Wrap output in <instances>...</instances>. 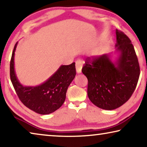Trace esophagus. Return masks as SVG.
<instances>
[{
  "label": "esophagus",
  "mask_w": 147,
  "mask_h": 147,
  "mask_svg": "<svg viewBox=\"0 0 147 147\" xmlns=\"http://www.w3.org/2000/svg\"><path fill=\"white\" fill-rule=\"evenodd\" d=\"M82 65L83 62L81 61V60H77V61H76V73L78 74H80L81 73V72H82Z\"/></svg>",
  "instance_id": "1"
}]
</instances>
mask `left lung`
<instances>
[{"mask_svg":"<svg viewBox=\"0 0 147 147\" xmlns=\"http://www.w3.org/2000/svg\"><path fill=\"white\" fill-rule=\"evenodd\" d=\"M116 50L87 59L82 72L88 80V95L100 109L111 111L130 98L138 82L140 68L134 46L122 31L116 30ZM117 54L115 60L113 55Z\"/></svg>","mask_w":147,"mask_h":147,"instance_id":"left-lung-1","label":"left lung"}]
</instances>
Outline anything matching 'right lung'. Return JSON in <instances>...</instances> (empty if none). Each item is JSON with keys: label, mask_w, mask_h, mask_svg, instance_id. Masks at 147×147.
Returning a JSON list of instances; mask_svg holds the SVG:
<instances>
[{"label": "right lung", "mask_w": 147, "mask_h": 147, "mask_svg": "<svg viewBox=\"0 0 147 147\" xmlns=\"http://www.w3.org/2000/svg\"><path fill=\"white\" fill-rule=\"evenodd\" d=\"M18 42L10 61V79L21 101L28 108L40 115H49L63 104L68 87L76 76L75 63L61 65L50 78L35 86H23L18 80L14 68V55Z\"/></svg>", "instance_id": "add662e5"}]
</instances>
